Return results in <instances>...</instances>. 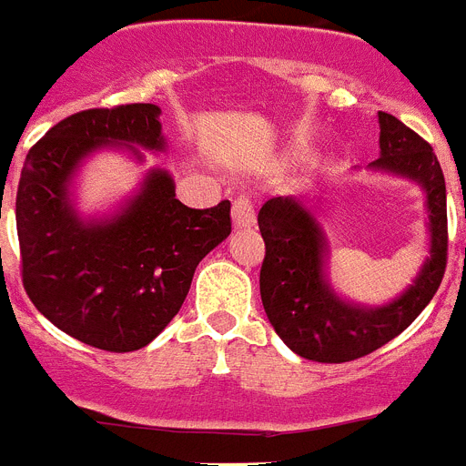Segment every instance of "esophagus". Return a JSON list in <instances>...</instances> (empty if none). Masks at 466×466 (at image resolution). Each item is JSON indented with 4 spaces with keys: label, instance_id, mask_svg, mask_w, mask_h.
Wrapping results in <instances>:
<instances>
[{
    "label": "esophagus",
    "instance_id": "obj_1",
    "mask_svg": "<svg viewBox=\"0 0 466 466\" xmlns=\"http://www.w3.org/2000/svg\"><path fill=\"white\" fill-rule=\"evenodd\" d=\"M233 221L238 228H252L257 224V205L249 193H240L233 203Z\"/></svg>",
    "mask_w": 466,
    "mask_h": 466
}]
</instances>
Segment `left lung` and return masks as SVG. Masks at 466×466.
I'll use <instances>...</instances> for the list:
<instances>
[{"instance_id": "8db88e82", "label": "left lung", "mask_w": 466, "mask_h": 466, "mask_svg": "<svg viewBox=\"0 0 466 466\" xmlns=\"http://www.w3.org/2000/svg\"><path fill=\"white\" fill-rule=\"evenodd\" d=\"M380 158L369 167L413 179L425 191L430 257L409 289L385 306L369 308L336 296L329 284L327 238L299 200L270 198L258 209L266 242L261 263L263 310L287 348L322 364L360 360L399 336L425 310L446 273V179L434 149L397 116L378 111Z\"/></svg>"}]
</instances>
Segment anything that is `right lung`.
Returning a JSON list of instances; mask_svg holds the SVG:
<instances>
[{
    "label": "right lung",
    "instance_id": "add662e5",
    "mask_svg": "<svg viewBox=\"0 0 466 466\" xmlns=\"http://www.w3.org/2000/svg\"><path fill=\"white\" fill-rule=\"evenodd\" d=\"M156 105L86 109L56 123L25 158L15 196L23 287L60 331L106 352L149 345L179 312L196 266L230 236V203L191 209L166 170L106 219H81L69 187L102 147L166 149Z\"/></svg>",
    "mask_w": 466,
    "mask_h": 466
}]
</instances>
